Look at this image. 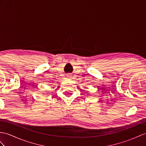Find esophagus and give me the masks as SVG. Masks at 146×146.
<instances>
[{
    "instance_id": "esophagus-1",
    "label": "esophagus",
    "mask_w": 146,
    "mask_h": 146,
    "mask_svg": "<svg viewBox=\"0 0 146 146\" xmlns=\"http://www.w3.org/2000/svg\"><path fill=\"white\" fill-rule=\"evenodd\" d=\"M70 75H68L67 76V78H70Z\"/></svg>"
}]
</instances>
